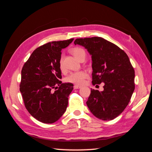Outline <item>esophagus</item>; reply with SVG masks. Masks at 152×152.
<instances>
[{
  "label": "esophagus",
  "mask_w": 152,
  "mask_h": 152,
  "mask_svg": "<svg viewBox=\"0 0 152 152\" xmlns=\"http://www.w3.org/2000/svg\"><path fill=\"white\" fill-rule=\"evenodd\" d=\"M81 86H77V85H74V89H79V88H80Z\"/></svg>",
  "instance_id": "obj_1"
}]
</instances>
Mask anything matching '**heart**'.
Returning <instances> with one entry per match:
<instances>
[{
  "mask_svg": "<svg viewBox=\"0 0 152 152\" xmlns=\"http://www.w3.org/2000/svg\"><path fill=\"white\" fill-rule=\"evenodd\" d=\"M72 53L75 56L78 60L81 58L82 57L86 56V52L83 48L80 47L74 48L72 50ZM60 68L62 71L64 70V67H63L62 60L61 59L60 61ZM88 74L85 71H77L73 72L69 74L66 77L65 81L70 83H72L76 85H82L84 83L86 78H87Z\"/></svg>",
  "mask_w": 152,
  "mask_h": 152,
  "instance_id": "obj_1",
  "label": "heart"
}]
</instances>
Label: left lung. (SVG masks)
<instances>
[{"mask_svg": "<svg viewBox=\"0 0 152 152\" xmlns=\"http://www.w3.org/2000/svg\"><path fill=\"white\" fill-rule=\"evenodd\" d=\"M92 56V84L104 82V90L91 89L86 102L90 112L102 120H112L128 106L135 89V72L128 55L101 37L77 38Z\"/></svg>", "mask_w": 152, "mask_h": 152, "instance_id": "8db88e82", "label": "left lung"}]
</instances>
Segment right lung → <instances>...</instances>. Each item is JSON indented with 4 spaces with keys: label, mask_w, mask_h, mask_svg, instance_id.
Instances as JSON below:
<instances>
[{
    "label": "right lung",
    "mask_w": 152,
    "mask_h": 152,
    "mask_svg": "<svg viewBox=\"0 0 152 152\" xmlns=\"http://www.w3.org/2000/svg\"><path fill=\"white\" fill-rule=\"evenodd\" d=\"M74 38L53 41L34 50L21 71L20 91L32 116L45 124L58 120L66 110L73 84L62 83L61 50ZM56 90L52 92V89Z\"/></svg>",
    "instance_id": "right-lung-1"
}]
</instances>
